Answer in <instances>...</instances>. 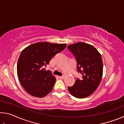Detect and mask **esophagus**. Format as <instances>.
Returning <instances> with one entry per match:
<instances>
[{
	"label": "esophagus",
	"instance_id": "1",
	"mask_svg": "<svg viewBox=\"0 0 124 124\" xmlns=\"http://www.w3.org/2000/svg\"><path fill=\"white\" fill-rule=\"evenodd\" d=\"M59 78L61 79H63L64 78V76H60Z\"/></svg>",
	"mask_w": 124,
	"mask_h": 124
}]
</instances>
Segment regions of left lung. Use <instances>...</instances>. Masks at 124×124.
Listing matches in <instances>:
<instances>
[{
	"label": "left lung",
	"instance_id": "1",
	"mask_svg": "<svg viewBox=\"0 0 124 124\" xmlns=\"http://www.w3.org/2000/svg\"><path fill=\"white\" fill-rule=\"evenodd\" d=\"M77 61V72L82 75L81 79L77 78L72 86L68 87L69 92L78 98L91 95L101 81L103 62L101 55L91 45L78 43L68 45Z\"/></svg>",
	"mask_w": 124,
	"mask_h": 124
}]
</instances>
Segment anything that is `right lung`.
<instances>
[{
	"instance_id": "right-lung-1",
	"label": "right lung",
	"mask_w": 124,
	"mask_h": 124,
	"mask_svg": "<svg viewBox=\"0 0 124 124\" xmlns=\"http://www.w3.org/2000/svg\"><path fill=\"white\" fill-rule=\"evenodd\" d=\"M66 46V44L39 42L22 50L17 71L21 84L29 95L41 98L51 91L56 79L49 70H45L44 68Z\"/></svg>"
}]
</instances>
